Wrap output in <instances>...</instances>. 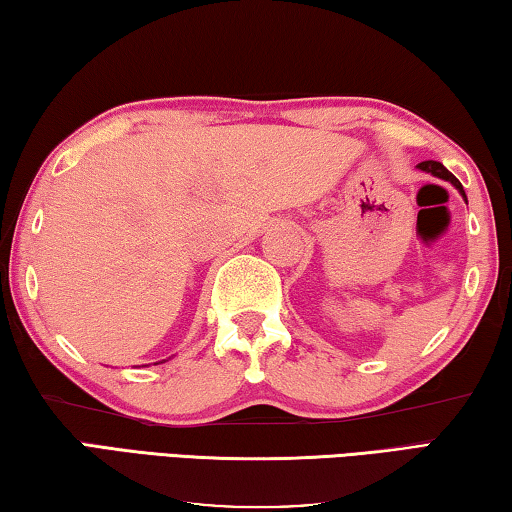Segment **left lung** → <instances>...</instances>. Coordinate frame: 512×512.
Segmentation results:
<instances>
[{"label": "left lung", "mask_w": 512, "mask_h": 512, "mask_svg": "<svg viewBox=\"0 0 512 512\" xmlns=\"http://www.w3.org/2000/svg\"><path fill=\"white\" fill-rule=\"evenodd\" d=\"M418 170H423V173H429V175H434V177H438V179H445V182H450L456 191L461 193V197L465 202H468V195H465V191H463V186H461V182L459 179H456L450 170H447L441 161H434V159H429V161H420V164L416 166Z\"/></svg>", "instance_id": "obj_1"}]
</instances>
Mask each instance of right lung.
<instances>
[{
    "label": "right lung",
    "instance_id": "right-lung-1",
    "mask_svg": "<svg viewBox=\"0 0 512 512\" xmlns=\"http://www.w3.org/2000/svg\"><path fill=\"white\" fill-rule=\"evenodd\" d=\"M164 362H168V360H164Z\"/></svg>",
    "mask_w": 512,
    "mask_h": 512
}]
</instances>
